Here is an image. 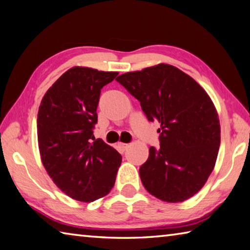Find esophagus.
Masks as SVG:
<instances>
[{
  "instance_id": "34e87169",
  "label": "esophagus",
  "mask_w": 250,
  "mask_h": 250,
  "mask_svg": "<svg viewBox=\"0 0 250 250\" xmlns=\"http://www.w3.org/2000/svg\"><path fill=\"white\" fill-rule=\"evenodd\" d=\"M118 147H119L120 149H122V151H125V149L129 147V144H126V143H121V142H118Z\"/></svg>"
}]
</instances>
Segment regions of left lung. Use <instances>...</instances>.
Returning <instances> with one entry per match:
<instances>
[{
    "mask_svg": "<svg viewBox=\"0 0 250 250\" xmlns=\"http://www.w3.org/2000/svg\"><path fill=\"white\" fill-rule=\"evenodd\" d=\"M140 102L149 121L161 124V147H149L140 177L152 196L181 202L194 196L214 168L221 143L219 116L191 76L165 63L116 79Z\"/></svg>",
    "mask_w": 250,
    "mask_h": 250,
    "instance_id": "left-lung-1",
    "label": "left lung"
}]
</instances>
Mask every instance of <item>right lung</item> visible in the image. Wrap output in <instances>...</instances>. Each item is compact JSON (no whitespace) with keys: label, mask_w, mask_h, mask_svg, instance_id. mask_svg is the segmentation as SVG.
Segmentation results:
<instances>
[{"label":"right lung","mask_w":250,"mask_h":250,"mask_svg":"<svg viewBox=\"0 0 250 250\" xmlns=\"http://www.w3.org/2000/svg\"><path fill=\"white\" fill-rule=\"evenodd\" d=\"M118 72L74 66L50 87L39 106L37 135L42 164L70 198L90 202L110 192L122 157L95 140L101 89Z\"/></svg>","instance_id":"obj_1"}]
</instances>
